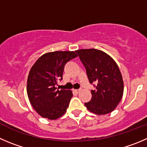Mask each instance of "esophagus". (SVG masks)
<instances>
[{
    "label": "esophagus",
    "mask_w": 147,
    "mask_h": 147,
    "mask_svg": "<svg viewBox=\"0 0 147 147\" xmlns=\"http://www.w3.org/2000/svg\"><path fill=\"white\" fill-rule=\"evenodd\" d=\"M74 92H76V93H79V92H81V89H74Z\"/></svg>",
    "instance_id": "obj_1"
}]
</instances>
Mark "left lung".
<instances>
[{"instance_id": "left-lung-1", "label": "left lung", "mask_w": 147, "mask_h": 147, "mask_svg": "<svg viewBox=\"0 0 147 147\" xmlns=\"http://www.w3.org/2000/svg\"><path fill=\"white\" fill-rule=\"evenodd\" d=\"M84 65L90 84L95 83L92 99L84 103L90 112L97 115L111 113L119 104L123 94V82L119 68L114 60L97 49L76 50Z\"/></svg>"}]
</instances>
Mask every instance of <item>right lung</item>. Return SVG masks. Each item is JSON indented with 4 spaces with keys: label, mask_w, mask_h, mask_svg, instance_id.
<instances>
[{
    "label": "right lung",
    "mask_w": 147,
    "mask_h": 147,
    "mask_svg": "<svg viewBox=\"0 0 147 147\" xmlns=\"http://www.w3.org/2000/svg\"><path fill=\"white\" fill-rule=\"evenodd\" d=\"M77 57L74 51H55L42 55L33 65L27 79V94L34 110L43 118L55 120L69 105L72 92L58 89L67 62Z\"/></svg>",
    "instance_id": "1"
}]
</instances>
